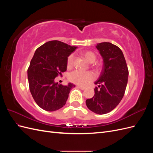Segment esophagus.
<instances>
[{
	"label": "esophagus",
	"mask_w": 153,
	"mask_h": 153,
	"mask_svg": "<svg viewBox=\"0 0 153 153\" xmlns=\"http://www.w3.org/2000/svg\"><path fill=\"white\" fill-rule=\"evenodd\" d=\"M77 87L79 88V89H80L82 90H84L85 89V87H82V86H80V85H77Z\"/></svg>",
	"instance_id": "esophagus-1"
}]
</instances>
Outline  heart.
Returning <instances> with one entry per match:
<instances>
[{"instance_id":"heart-1","label":"heart","mask_w":153,"mask_h":153,"mask_svg":"<svg viewBox=\"0 0 153 153\" xmlns=\"http://www.w3.org/2000/svg\"><path fill=\"white\" fill-rule=\"evenodd\" d=\"M82 55L85 59L87 62L92 63L95 62L97 56L92 51H85L82 53ZM74 63V55L71 54L68 57L67 60V66L68 68H71L73 66ZM69 80L70 82L75 84L85 85L88 83L93 80L95 78V75L91 71L83 72L81 71L75 70L72 71L69 75Z\"/></svg>"}]
</instances>
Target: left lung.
<instances>
[{
  "label": "left lung",
  "instance_id": "8db88e82",
  "mask_svg": "<svg viewBox=\"0 0 153 153\" xmlns=\"http://www.w3.org/2000/svg\"><path fill=\"white\" fill-rule=\"evenodd\" d=\"M103 58V66L94 84V95L86 100L87 108L97 114H105L121 102L126 90L128 69L122 50L111 43L96 46Z\"/></svg>",
  "mask_w": 153,
  "mask_h": 153
}]
</instances>
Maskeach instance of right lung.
Returning a JSON list of instances; mask_svg holds the SVG:
<instances>
[{
	"label": "right lung",
	"mask_w": 153,
	"mask_h": 153,
	"mask_svg": "<svg viewBox=\"0 0 153 153\" xmlns=\"http://www.w3.org/2000/svg\"><path fill=\"white\" fill-rule=\"evenodd\" d=\"M77 47L60 41H50L36 50L27 70L30 93L39 107L48 112L65 105L71 88L69 83L63 85L55 81L67 69L69 55Z\"/></svg>",
	"instance_id": "obj_1"
}]
</instances>
